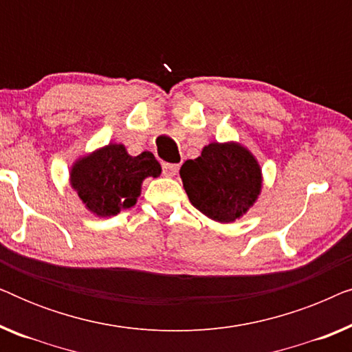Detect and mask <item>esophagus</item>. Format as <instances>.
<instances>
[{"label": "esophagus", "instance_id": "obj_1", "mask_svg": "<svg viewBox=\"0 0 352 352\" xmlns=\"http://www.w3.org/2000/svg\"><path fill=\"white\" fill-rule=\"evenodd\" d=\"M177 170H179V165H176V163H163V173L166 176H175Z\"/></svg>", "mask_w": 352, "mask_h": 352}]
</instances>
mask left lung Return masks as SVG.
<instances>
[{
  "instance_id": "8db88e82",
  "label": "left lung",
  "mask_w": 352,
  "mask_h": 352,
  "mask_svg": "<svg viewBox=\"0 0 352 352\" xmlns=\"http://www.w3.org/2000/svg\"><path fill=\"white\" fill-rule=\"evenodd\" d=\"M179 175L190 204L219 223L243 216L261 192L256 158L235 142L208 144L199 158L181 166Z\"/></svg>"
}]
</instances>
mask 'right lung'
I'll list each match as a JSON object with an SVG mask.
<instances>
[{"label":"right lung","instance_id":"obj_1","mask_svg":"<svg viewBox=\"0 0 352 352\" xmlns=\"http://www.w3.org/2000/svg\"><path fill=\"white\" fill-rule=\"evenodd\" d=\"M160 173V163L151 152L133 157L122 144H109L75 163L70 184L86 208L105 218L136 205L142 181Z\"/></svg>","mask_w":352,"mask_h":352}]
</instances>
